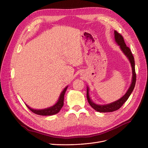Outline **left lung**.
Instances as JSON below:
<instances>
[{
    "mask_svg": "<svg viewBox=\"0 0 148 148\" xmlns=\"http://www.w3.org/2000/svg\"><path fill=\"white\" fill-rule=\"evenodd\" d=\"M114 39L115 41L116 42L122 51V52L124 53V54L128 58V59L130 60V62L131 64V67H132V71H133V77H132V82L131 84L129 89H128L126 94L124 95L121 98L119 99L118 100L116 101L106 104V105H98L92 101L91 99L90 98L89 94V88L87 87V99L88 101V103L90 104V106L95 109L96 111L99 112H112L114 111L117 110L122 107V106L126 102V101L128 99L129 97L130 96L132 92L133 91L134 88L135 87L136 82V74L135 71V63H134V59L133 57V54H132L130 49L127 46V45L124 41L123 36L118 33L117 31L114 30Z\"/></svg>",
    "mask_w": 148,
    "mask_h": 148,
    "instance_id": "left-lung-1",
    "label": "left lung"
}]
</instances>
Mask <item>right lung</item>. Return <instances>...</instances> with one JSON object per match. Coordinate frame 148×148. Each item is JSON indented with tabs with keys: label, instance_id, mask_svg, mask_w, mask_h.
I'll return each mask as SVG.
<instances>
[{
	"label": "right lung",
	"instance_id": "right-lung-1",
	"mask_svg": "<svg viewBox=\"0 0 148 148\" xmlns=\"http://www.w3.org/2000/svg\"><path fill=\"white\" fill-rule=\"evenodd\" d=\"M68 86L65 88V89L63 90V91L62 92V93L60 95L58 101V102L54 104V106L49 107V108H44V109H41V110H36V109H33V108H30L29 107L27 104L26 106L29 108V109L32 111L33 113L38 114V115H41V116H50V115H53L58 113L62 108V107L64 106V95L65 94V92L67 89Z\"/></svg>",
	"mask_w": 148,
	"mask_h": 148
}]
</instances>
